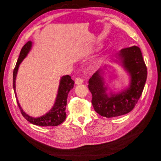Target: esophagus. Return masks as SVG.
Returning <instances> with one entry per match:
<instances>
[{
  "mask_svg": "<svg viewBox=\"0 0 161 161\" xmlns=\"http://www.w3.org/2000/svg\"><path fill=\"white\" fill-rule=\"evenodd\" d=\"M83 83V79L82 78H80V77L75 78V84L78 85V84H81Z\"/></svg>",
  "mask_w": 161,
  "mask_h": 161,
  "instance_id": "esophagus-1",
  "label": "esophagus"
}]
</instances>
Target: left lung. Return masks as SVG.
Here are the masks:
<instances>
[{
  "mask_svg": "<svg viewBox=\"0 0 161 161\" xmlns=\"http://www.w3.org/2000/svg\"><path fill=\"white\" fill-rule=\"evenodd\" d=\"M118 56L130 74V88L119 94L108 96L103 69L97 70L88 81L95 111L106 118L120 116L131 111L141 96L147 78V67L139 47L133 46L121 49Z\"/></svg>",
  "mask_w": 161,
  "mask_h": 161,
  "instance_id": "obj_1",
  "label": "left lung"
}]
</instances>
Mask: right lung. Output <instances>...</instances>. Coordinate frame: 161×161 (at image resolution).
I'll return each instance as SVG.
<instances>
[{"instance_id":"obj_1","label":"right lung","mask_w":161,"mask_h":161,"mask_svg":"<svg viewBox=\"0 0 161 161\" xmlns=\"http://www.w3.org/2000/svg\"><path fill=\"white\" fill-rule=\"evenodd\" d=\"M32 46V43L28 41L26 43L21 49L20 56L17 60L16 65L14 70V78H13V86H14L15 96V78L18 72V67L20 63L24 59V58L27 56L28 51H30ZM74 86V81H73L70 75L63 76L60 82V86L58 88V93L56 101L53 107V108L50 111L46 113L43 116L40 118H32L26 114L21 108L20 104L17 101V103L19 107L21 114L24 117L28 122L32 124L39 125V126H57L63 122L66 118V113H65V108L67 105V98L69 91ZM17 98V97H16Z\"/></svg>"}]
</instances>
